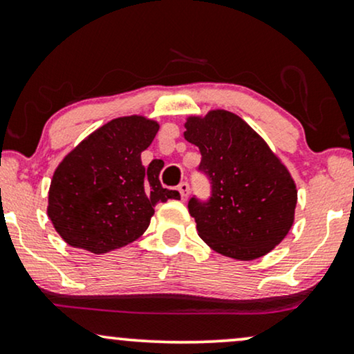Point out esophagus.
Returning a JSON list of instances; mask_svg holds the SVG:
<instances>
[{
    "instance_id": "1",
    "label": "esophagus",
    "mask_w": 354,
    "mask_h": 354,
    "mask_svg": "<svg viewBox=\"0 0 354 354\" xmlns=\"http://www.w3.org/2000/svg\"><path fill=\"white\" fill-rule=\"evenodd\" d=\"M189 189H191V187H189V183H181V185L180 186H178V191H180V194H181V199L183 201H185L186 198H187V196H189Z\"/></svg>"
}]
</instances>
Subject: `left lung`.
Wrapping results in <instances>:
<instances>
[{
    "label": "left lung",
    "mask_w": 354,
    "mask_h": 354,
    "mask_svg": "<svg viewBox=\"0 0 354 354\" xmlns=\"http://www.w3.org/2000/svg\"><path fill=\"white\" fill-rule=\"evenodd\" d=\"M185 137L199 147L198 171L210 185L207 199L192 196L187 203L201 239L243 261L281 243L292 227L297 191L265 140L229 111L189 118Z\"/></svg>",
    "instance_id": "8db88e82"
}]
</instances>
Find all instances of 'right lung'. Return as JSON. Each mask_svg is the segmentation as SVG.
Instances as JSON below:
<instances>
[{
    "label": "right lung",
    "instance_id": "1",
    "mask_svg": "<svg viewBox=\"0 0 354 354\" xmlns=\"http://www.w3.org/2000/svg\"><path fill=\"white\" fill-rule=\"evenodd\" d=\"M156 132L140 115L114 119L58 165L47 214L66 243L96 254L120 248L144 234L156 204L181 198L162 186L160 165H142Z\"/></svg>",
    "mask_w": 354,
    "mask_h": 354
}]
</instances>
